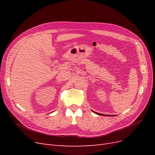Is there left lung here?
I'll list each match as a JSON object with an SVG mask.
<instances>
[{
  "mask_svg": "<svg viewBox=\"0 0 155 155\" xmlns=\"http://www.w3.org/2000/svg\"><path fill=\"white\" fill-rule=\"evenodd\" d=\"M93 112H94L95 114H100V115H101V116H107V115H106V114H99V113H97V112H94V110H92ZM112 116H115V115H112Z\"/></svg>",
  "mask_w": 155,
  "mask_h": 155,
  "instance_id": "left-lung-1",
  "label": "left lung"
}]
</instances>
